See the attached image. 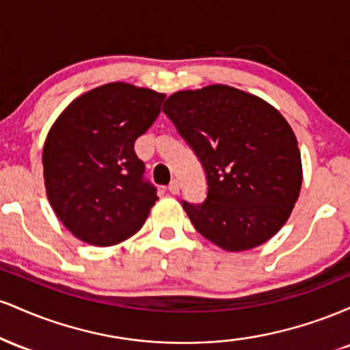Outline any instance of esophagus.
<instances>
[{"instance_id": "obj_1", "label": "esophagus", "mask_w": 350, "mask_h": 350, "mask_svg": "<svg viewBox=\"0 0 350 350\" xmlns=\"http://www.w3.org/2000/svg\"><path fill=\"white\" fill-rule=\"evenodd\" d=\"M167 189H170L171 194H179V191H180L179 180L178 179H172L171 183H170V186H167Z\"/></svg>"}]
</instances>
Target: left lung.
<instances>
[{"instance_id":"8db88e82","label":"left lung","mask_w":350,"mask_h":350,"mask_svg":"<svg viewBox=\"0 0 350 350\" xmlns=\"http://www.w3.org/2000/svg\"><path fill=\"white\" fill-rule=\"evenodd\" d=\"M163 111L207 176L206 200H183L196 230L228 252L270 240L290 217L303 183L298 142L283 115L220 83L176 92Z\"/></svg>"}]
</instances>
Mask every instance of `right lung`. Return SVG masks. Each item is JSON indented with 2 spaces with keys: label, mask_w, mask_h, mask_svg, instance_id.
I'll return each mask as SVG.
<instances>
[{
  "label": "right lung",
  "mask_w": 350,
  "mask_h": 350,
  "mask_svg": "<svg viewBox=\"0 0 350 350\" xmlns=\"http://www.w3.org/2000/svg\"><path fill=\"white\" fill-rule=\"evenodd\" d=\"M164 94L113 82L75 98L42 150L47 199L82 242L110 247L135 235L158 200L135 142L154 123Z\"/></svg>",
  "instance_id": "right-lung-1"
}]
</instances>
